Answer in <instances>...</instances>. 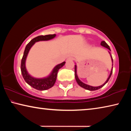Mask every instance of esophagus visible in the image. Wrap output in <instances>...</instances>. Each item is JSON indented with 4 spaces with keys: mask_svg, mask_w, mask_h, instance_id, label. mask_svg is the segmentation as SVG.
<instances>
[{
    "mask_svg": "<svg viewBox=\"0 0 131 131\" xmlns=\"http://www.w3.org/2000/svg\"><path fill=\"white\" fill-rule=\"evenodd\" d=\"M68 60H70V61H73V57H69L68 58Z\"/></svg>",
    "mask_w": 131,
    "mask_h": 131,
    "instance_id": "esophagus-1",
    "label": "esophagus"
}]
</instances>
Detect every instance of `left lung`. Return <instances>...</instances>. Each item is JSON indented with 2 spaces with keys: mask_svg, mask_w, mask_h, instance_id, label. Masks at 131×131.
Here are the masks:
<instances>
[{
  "mask_svg": "<svg viewBox=\"0 0 131 131\" xmlns=\"http://www.w3.org/2000/svg\"><path fill=\"white\" fill-rule=\"evenodd\" d=\"M101 45L103 47H104L107 48V49L109 50L110 51H111L109 46H108V44L106 43L105 41H101ZM108 52H109V54H110V52L108 51ZM110 56H111V58H112V63H113L112 65H113V58H112V54H110ZM113 67H112V70H111V72H110V74L109 75V76H108V79H107V80H106L105 81V83H104L103 84H102V85H101V86H98V87H92V86H91V85H87V84H84V83H83V82L80 80V79H79V77H78V76H77V66L76 65H75V68H74V76H75V78H76V80L77 81V84H78L80 86V87H81L82 88H84V89H85V90H90V91H95V90L100 89L101 88L103 87V86L105 85V84L107 83L108 81L109 80V79L110 78L111 76H112V72H113Z\"/></svg>",
  "mask_w": 131,
  "mask_h": 131,
  "instance_id": "obj_1",
  "label": "left lung"
}]
</instances>
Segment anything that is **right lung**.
Here are the masks:
<instances>
[{
	"label": "right lung",
	"mask_w": 131,
	"mask_h": 131,
	"mask_svg": "<svg viewBox=\"0 0 131 131\" xmlns=\"http://www.w3.org/2000/svg\"><path fill=\"white\" fill-rule=\"evenodd\" d=\"M56 36V35H47L45 36H39L37 37H35L27 45H26L25 51H24V55L23 58L21 59V73L23 75V78L25 80V81L28 83L29 85H30L31 87L34 88H35L37 90L40 91H44L49 89V88L53 87L54 84L56 81L57 76L58 74V72L59 69H61L62 66L65 64V62H63L62 63L57 65L53 69L52 72L48 77L46 78L43 79H36L35 77L31 76L28 73L25 67V61L26 57L30 49V48L32 47V46L37 41H45V40H49L52 39Z\"/></svg>",
	"instance_id": "add662e5"
}]
</instances>
